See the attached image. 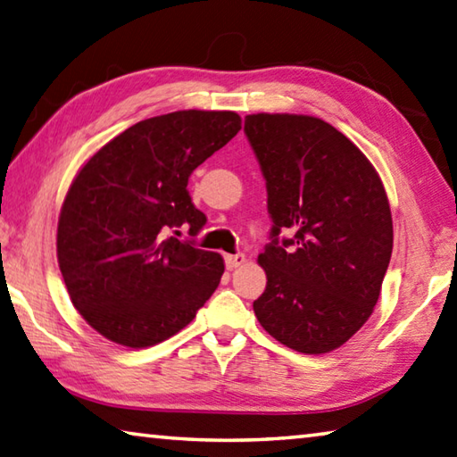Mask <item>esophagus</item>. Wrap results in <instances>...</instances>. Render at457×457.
Listing matches in <instances>:
<instances>
[{
    "instance_id": "obj_1",
    "label": "esophagus",
    "mask_w": 457,
    "mask_h": 457,
    "mask_svg": "<svg viewBox=\"0 0 457 457\" xmlns=\"http://www.w3.org/2000/svg\"><path fill=\"white\" fill-rule=\"evenodd\" d=\"M245 261H246V256H245L243 253H238V254H227V256H225V264H227L228 270L238 269L240 264H245Z\"/></svg>"
}]
</instances>
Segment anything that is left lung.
Instances as JSON below:
<instances>
[{"instance_id": "obj_1", "label": "left lung", "mask_w": 457, "mask_h": 457, "mask_svg": "<svg viewBox=\"0 0 457 457\" xmlns=\"http://www.w3.org/2000/svg\"><path fill=\"white\" fill-rule=\"evenodd\" d=\"M245 133L269 191L272 243L258 254L262 328L303 354L340 348L374 312L394 228L382 179L366 154L310 115H246ZM280 229L292 239L278 240Z\"/></svg>"}]
</instances>
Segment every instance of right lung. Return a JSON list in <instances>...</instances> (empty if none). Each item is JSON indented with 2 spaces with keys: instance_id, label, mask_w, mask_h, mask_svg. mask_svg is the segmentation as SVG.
Masks as SVG:
<instances>
[{
  "instance_id": "obj_1",
  "label": "right lung",
  "mask_w": 457,
  "mask_h": 457,
  "mask_svg": "<svg viewBox=\"0 0 457 457\" xmlns=\"http://www.w3.org/2000/svg\"><path fill=\"white\" fill-rule=\"evenodd\" d=\"M240 123L235 111L199 109L145 119L75 175L59 212L57 262L73 306L107 340L154 346L183 330L217 290L222 256L170 232L203 228L188 177Z\"/></svg>"
}]
</instances>
